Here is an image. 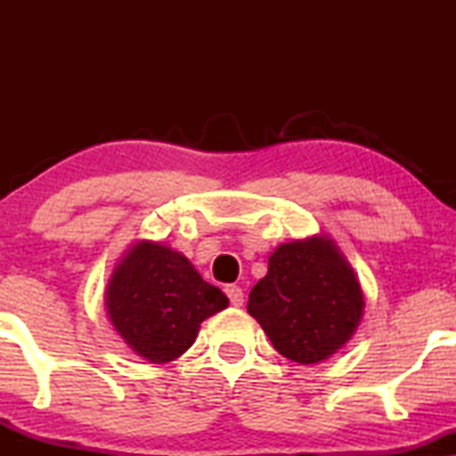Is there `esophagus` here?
<instances>
[{
    "label": "esophagus",
    "instance_id": "esophagus-1",
    "mask_svg": "<svg viewBox=\"0 0 456 456\" xmlns=\"http://www.w3.org/2000/svg\"><path fill=\"white\" fill-rule=\"evenodd\" d=\"M226 297L230 298V303H232L234 307H240V305L245 303V295H242L240 286H234V284L226 286Z\"/></svg>",
    "mask_w": 456,
    "mask_h": 456
}]
</instances>
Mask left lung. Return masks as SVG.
<instances>
[{
  "label": "left lung",
  "instance_id": "1",
  "mask_svg": "<svg viewBox=\"0 0 456 456\" xmlns=\"http://www.w3.org/2000/svg\"><path fill=\"white\" fill-rule=\"evenodd\" d=\"M247 309L280 354L307 365L351 338L363 315V292L334 242L314 236L272 253Z\"/></svg>",
  "mask_w": 456,
  "mask_h": 456
}]
</instances>
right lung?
<instances>
[{
    "label": "right lung",
    "instance_id": "1",
    "mask_svg": "<svg viewBox=\"0 0 456 456\" xmlns=\"http://www.w3.org/2000/svg\"><path fill=\"white\" fill-rule=\"evenodd\" d=\"M105 305L116 332L136 354L167 363L195 342L203 320L228 307V298L184 255L139 242L118 264Z\"/></svg>",
    "mask_w": 456,
    "mask_h": 456
}]
</instances>
